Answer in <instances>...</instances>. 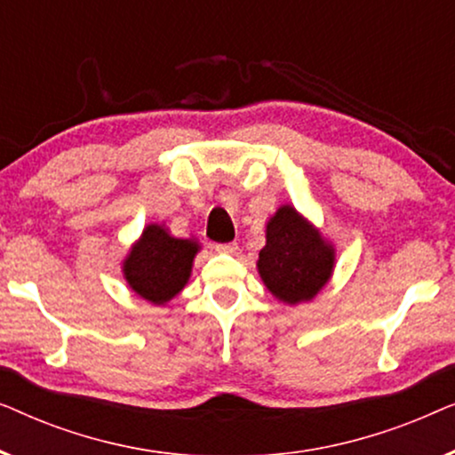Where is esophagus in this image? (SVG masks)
I'll return each mask as SVG.
<instances>
[{
  "instance_id": "1",
  "label": "esophagus",
  "mask_w": 455,
  "mask_h": 455,
  "mask_svg": "<svg viewBox=\"0 0 455 455\" xmlns=\"http://www.w3.org/2000/svg\"><path fill=\"white\" fill-rule=\"evenodd\" d=\"M215 251L221 254H234L238 251V242H226V244H215Z\"/></svg>"
}]
</instances>
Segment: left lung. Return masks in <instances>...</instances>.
Instances as JSON below:
<instances>
[{"label": "left lung", "instance_id": "1", "mask_svg": "<svg viewBox=\"0 0 455 455\" xmlns=\"http://www.w3.org/2000/svg\"><path fill=\"white\" fill-rule=\"evenodd\" d=\"M335 248L294 207L283 204L267 223L259 273L267 290L285 304L308 302L329 282Z\"/></svg>", "mask_w": 455, "mask_h": 455}]
</instances>
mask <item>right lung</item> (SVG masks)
Instances as JSON below:
<instances>
[{"label": "right lung", "mask_w": 455, "mask_h": 455, "mask_svg": "<svg viewBox=\"0 0 455 455\" xmlns=\"http://www.w3.org/2000/svg\"><path fill=\"white\" fill-rule=\"evenodd\" d=\"M198 251V242L173 238L164 226L148 223L124 260V277L140 298L165 304L188 283Z\"/></svg>", "instance_id": "obj_1"}]
</instances>
